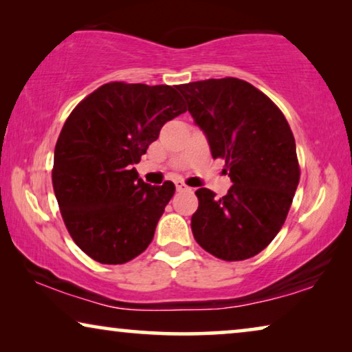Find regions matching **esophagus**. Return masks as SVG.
Instances as JSON below:
<instances>
[{
    "instance_id": "esophagus-1",
    "label": "esophagus",
    "mask_w": 352,
    "mask_h": 352,
    "mask_svg": "<svg viewBox=\"0 0 352 352\" xmlns=\"http://www.w3.org/2000/svg\"><path fill=\"white\" fill-rule=\"evenodd\" d=\"M175 186H177V191H186V190H190V186L186 185L185 182H175Z\"/></svg>"
}]
</instances>
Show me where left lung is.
Wrapping results in <instances>:
<instances>
[{
    "mask_svg": "<svg viewBox=\"0 0 352 352\" xmlns=\"http://www.w3.org/2000/svg\"><path fill=\"white\" fill-rule=\"evenodd\" d=\"M178 91L232 182L223 197L207 188L196 191L194 239L218 259L253 258L280 232L300 178L289 124L264 93L240 78L191 82Z\"/></svg>",
    "mask_w": 352,
    "mask_h": 352,
    "instance_id": "8db88e82",
    "label": "left lung"
}]
</instances>
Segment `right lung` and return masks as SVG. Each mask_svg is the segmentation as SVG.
<instances>
[{
  "label": "right lung",
  "mask_w": 352,
  "mask_h": 352,
  "mask_svg": "<svg viewBox=\"0 0 352 352\" xmlns=\"http://www.w3.org/2000/svg\"><path fill=\"white\" fill-rule=\"evenodd\" d=\"M186 110L177 87L110 82L67 117L52 183L72 240L91 259L124 264L151 243L175 185L151 186L134 164L164 123Z\"/></svg>",
  "instance_id": "add662e5"
}]
</instances>
